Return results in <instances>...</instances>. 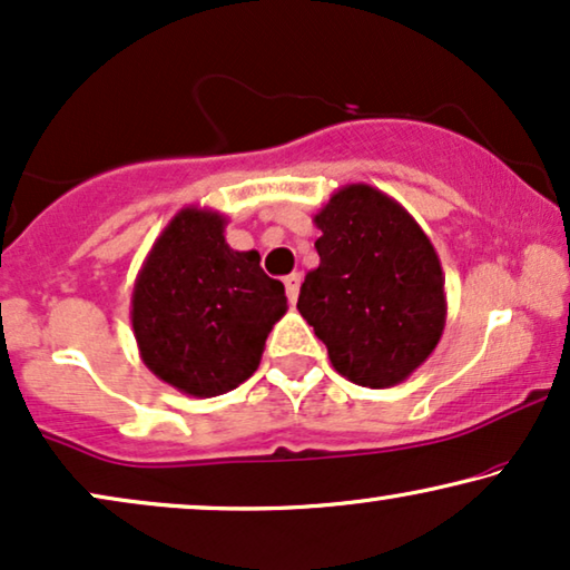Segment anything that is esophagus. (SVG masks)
I'll use <instances>...</instances> for the list:
<instances>
[{
    "label": "esophagus",
    "mask_w": 570,
    "mask_h": 570,
    "mask_svg": "<svg viewBox=\"0 0 570 570\" xmlns=\"http://www.w3.org/2000/svg\"><path fill=\"white\" fill-rule=\"evenodd\" d=\"M298 291H301V275L298 272H293V275L285 277V293H287V301L295 303L298 301Z\"/></svg>",
    "instance_id": "esophagus-1"
}]
</instances>
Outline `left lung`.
<instances>
[{"label": "left lung", "instance_id": "obj_1", "mask_svg": "<svg viewBox=\"0 0 570 570\" xmlns=\"http://www.w3.org/2000/svg\"><path fill=\"white\" fill-rule=\"evenodd\" d=\"M318 267L298 311L334 371L368 389L402 384L439 345L446 293L439 254L407 209L368 184H347L314 215Z\"/></svg>", "mask_w": 570, "mask_h": 570}]
</instances>
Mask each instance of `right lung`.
I'll return each instance as SVG.
<instances>
[{
	"label": "right lung",
	"instance_id": "obj_1",
	"mask_svg": "<svg viewBox=\"0 0 570 570\" xmlns=\"http://www.w3.org/2000/svg\"><path fill=\"white\" fill-rule=\"evenodd\" d=\"M215 209L184 207L155 240L131 293L139 357L178 392L217 396L259 368L264 342L287 311L285 285L259 252L225 240Z\"/></svg>",
	"mask_w": 570,
	"mask_h": 570
}]
</instances>
